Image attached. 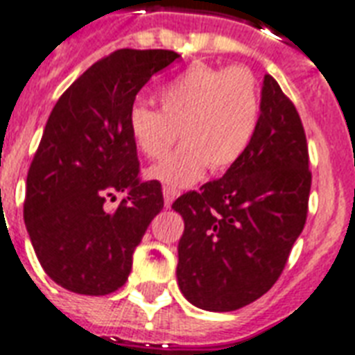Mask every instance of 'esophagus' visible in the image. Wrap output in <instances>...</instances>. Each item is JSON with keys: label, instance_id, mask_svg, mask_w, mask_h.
<instances>
[{"label": "esophagus", "instance_id": "obj_1", "mask_svg": "<svg viewBox=\"0 0 355 355\" xmlns=\"http://www.w3.org/2000/svg\"><path fill=\"white\" fill-rule=\"evenodd\" d=\"M162 191H164V202H166L167 208H169V206H171L173 200L177 199L178 193H180V191H178V189L169 188V186H164V189H162Z\"/></svg>", "mask_w": 355, "mask_h": 355}]
</instances>
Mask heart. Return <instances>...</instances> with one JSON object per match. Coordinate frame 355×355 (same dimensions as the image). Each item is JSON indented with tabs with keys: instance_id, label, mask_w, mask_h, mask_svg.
<instances>
[{
	"instance_id": "1",
	"label": "heart",
	"mask_w": 355,
	"mask_h": 355,
	"mask_svg": "<svg viewBox=\"0 0 355 355\" xmlns=\"http://www.w3.org/2000/svg\"><path fill=\"white\" fill-rule=\"evenodd\" d=\"M158 99L160 110L145 105L130 110L128 132L150 160L164 158L182 132V147L147 169L150 180L173 188L197 182L208 166L223 171L236 164L258 125V80L243 66L191 64L162 88Z\"/></svg>"
}]
</instances>
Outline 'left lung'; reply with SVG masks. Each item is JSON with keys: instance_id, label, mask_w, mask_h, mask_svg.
Returning <instances> with one entry per match:
<instances>
[{"instance_id": "left-lung-1", "label": "left lung", "mask_w": 355, "mask_h": 355, "mask_svg": "<svg viewBox=\"0 0 355 355\" xmlns=\"http://www.w3.org/2000/svg\"><path fill=\"white\" fill-rule=\"evenodd\" d=\"M309 189L300 116L265 75L245 153L221 178L173 202L184 219L177 265L184 297L206 311H234L269 291L302 234Z\"/></svg>"}]
</instances>
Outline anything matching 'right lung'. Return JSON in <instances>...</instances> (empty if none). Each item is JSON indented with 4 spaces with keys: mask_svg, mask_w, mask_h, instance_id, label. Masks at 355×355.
Wrapping results in <instances>:
<instances>
[{
    "mask_svg": "<svg viewBox=\"0 0 355 355\" xmlns=\"http://www.w3.org/2000/svg\"><path fill=\"white\" fill-rule=\"evenodd\" d=\"M180 57L118 49L57 101L27 173L24 219L36 258L58 286L108 295L127 282L134 248L164 208L162 186L141 182L128 114L145 83ZM123 197L118 209L106 200Z\"/></svg>",
    "mask_w": 355,
    "mask_h": 355,
    "instance_id": "right-lung-1",
    "label": "right lung"
}]
</instances>
